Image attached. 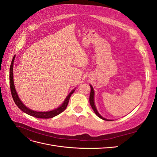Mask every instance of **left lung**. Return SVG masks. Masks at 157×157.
Instances as JSON below:
<instances>
[{
    "instance_id": "left-lung-1",
    "label": "left lung",
    "mask_w": 157,
    "mask_h": 157,
    "mask_svg": "<svg viewBox=\"0 0 157 157\" xmlns=\"http://www.w3.org/2000/svg\"><path fill=\"white\" fill-rule=\"evenodd\" d=\"M90 88H91V92H90V105H91L92 108L93 109V110L94 111V113H96V115L99 117L101 119L104 120V121H111V120H109V119H106V118L102 117L100 115H99V113H98V111H97V109L96 107V105H95V103H94V89L93 87L92 86V85H90Z\"/></svg>"
}]
</instances>
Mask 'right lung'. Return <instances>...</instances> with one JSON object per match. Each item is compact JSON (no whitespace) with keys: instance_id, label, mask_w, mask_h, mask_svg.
<instances>
[{"instance_id":"add662e5","label":"right lung","mask_w":157,"mask_h":157,"mask_svg":"<svg viewBox=\"0 0 157 157\" xmlns=\"http://www.w3.org/2000/svg\"><path fill=\"white\" fill-rule=\"evenodd\" d=\"M14 58L15 56H13V58L12 61L11 65H10V90H11V94H12V96L14 102L16 104V105L18 107V108H20L22 111L24 113H27V115H29L31 116L35 117L36 118H53L54 117H56L57 115H58L59 114L61 113H62L63 111L65 110L66 107H67L68 103L69 101L70 97L74 92L75 90H73L71 91L67 98H65V101L62 103L60 107L58 108H57L54 110H52L50 111H46V112H38L31 110V109L27 108L25 105H23V103L21 102L20 100V99L19 98L16 92V90L15 89V86H14V84H13V61H14Z\"/></svg>"}]
</instances>
